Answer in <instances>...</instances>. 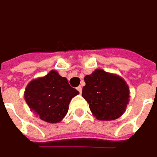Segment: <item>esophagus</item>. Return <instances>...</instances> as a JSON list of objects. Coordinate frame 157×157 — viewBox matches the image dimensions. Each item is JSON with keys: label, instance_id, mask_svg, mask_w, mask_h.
Wrapping results in <instances>:
<instances>
[{"label": "esophagus", "instance_id": "esophagus-1", "mask_svg": "<svg viewBox=\"0 0 157 157\" xmlns=\"http://www.w3.org/2000/svg\"><path fill=\"white\" fill-rule=\"evenodd\" d=\"M77 90L78 91V92H79V93L81 94V92H82V86H78V87H77Z\"/></svg>", "mask_w": 157, "mask_h": 157}]
</instances>
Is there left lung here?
<instances>
[{"label": "left lung", "mask_w": 157, "mask_h": 157, "mask_svg": "<svg viewBox=\"0 0 157 157\" xmlns=\"http://www.w3.org/2000/svg\"><path fill=\"white\" fill-rule=\"evenodd\" d=\"M82 96L88 102L91 112L101 121L120 117L129 103L130 90L120 76L96 69L85 78Z\"/></svg>", "instance_id": "obj_1"}]
</instances>
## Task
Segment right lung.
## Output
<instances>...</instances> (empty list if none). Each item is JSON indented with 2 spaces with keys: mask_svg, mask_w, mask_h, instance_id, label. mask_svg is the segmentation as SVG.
Wrapping results in <instances>:
<instances>
[{
  "mask_svg": "<svg viewBox=\"0 0 157 157\" xmlns=\"http://www.w3.org/2000/svg\"><path fill=\"white\" fill-rule=\"evenodd\" d=\"M78 94L69 85L66 78L52 70L46 76L28 83L24 97L36 117L56 124L64 118L71 99Z\"/></svg>",
  "mask_w": 157,
  "mask_h": 157,
  "instance_id": "add662e5",
  "label": "right lung"
}]
</instances>
